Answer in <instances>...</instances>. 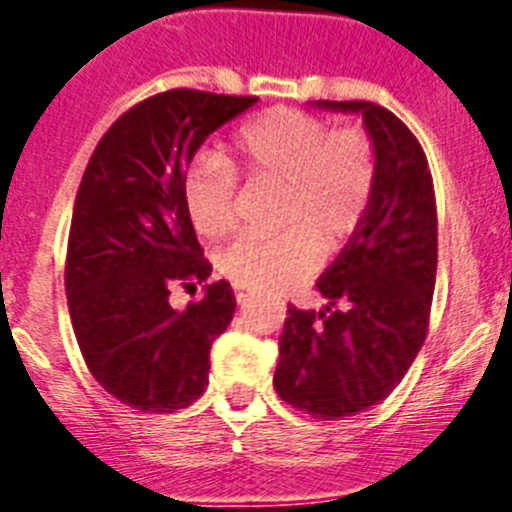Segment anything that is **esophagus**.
Listing matches in <instances>:
<instances>
[{
	"mask_svg": "<svg viewBox=\"0 0 512 512\" xmlns=\"http://www.w3.org/2000/svg\"><path fill=\"white\" fill-rule=\"evenodd\" d=\"M235 300H238V305H241V307H246V305H251V302H253V295H251V292H246V289L238 287V289H235Z\"/></svg>",
	"mask_w": 512,
	"mask_h": 512,
	"instance_id": "obj_1",
	"label": "esophagus"
}]
</instances>
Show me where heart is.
Listing matches in <instances>:
<instances>
[{
	"label": "heart",
	"instance_id": "heart-1",
	"mask_svg": "<svg viewBox=\"0 0 512 512\" xmlns=\"http://www.w3.org/2000/svg\"><path fill=\"white\" fill-rule=\"evenodd\" d=\"M223 160L251 184H274L277 235H243L223 248L217 269L235 287L274 295L312 274L318 253L354 238L377 189V151L361 128H330L295 107H274L235 130ZM225 163V164H226ZM224 164V165H225ZM202 156L182 179L189 223L202 238H220L235 223V174Z\"/></svg>",
	"mask_w": 512,
	"mask_h": 512
}]
</instances>
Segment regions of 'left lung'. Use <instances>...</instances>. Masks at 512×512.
<instances>
[{
    "label": "left lung",
    "mask_w": 512,
    "mask_h": 512,
    "mask_svg": "<svg viewBox=\"0 0 512 512\" xmlns=\"http://www.w3.org/2000/svg\"><path fill=\"white\" fill-rule=\"evenodd\" d=\"M315 107L361 115L377 151L364 223L318 279L325 310L287 307L274 390L312 418L379 405L408 374L428 333L438 264L433 179L418 138L374 102Z\"/></svg>",
    "instance_id": "8db88e82"
}]
</instances>
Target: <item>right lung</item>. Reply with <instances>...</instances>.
I'll use <instances>...</instances> for the list:
<instances>
[{
  "label": "right lung",
  "mask_w": 512,
  "mask_h": 512,
  "mask_svg": "<svg viewBox=\"0 0 512 512\" xmlns=\"http://www.w3.org/2000/svg\"><path fill=\"white\" fill-rule=\"evenodd\" d=\"M253 104L197 89L143 99L112 122L81 176L66 253L71 325L104 392L140 413L192 405L207 387L212 341L233 320L225 279L187 310L169 295L212 271L184 210V174L207 135Z\"/></svg>",
  "instance_id": "right-lung-1"
}]
</instances>
